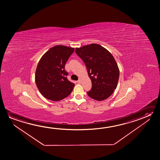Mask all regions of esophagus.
<instances>
[{
    "label": "esophagus",
    "instance_id": "esophagus-1",
    "mask_svg": "<svg viewBox=\"0 0 160 160\" xmlns=\"http://www.w3.org/2000/svg\"><path fill=\"white\" fill-rule=\"evenodd\" d=\"M81 78H79V79L78 80V81H77V82H78V83H81Z\"/></svg>",
    "mask_w": 160,
    "mask_h": 160
}]
</instances>
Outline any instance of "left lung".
Instances as JSON below:
<instances>
[{
  "label": "left lung",
  "instance_id": "1",
  "mask_svg": "<svg viewBox=\"0 0 160 160\" xmlns=\"http://www.w3.org/2000/svg\"><path fill=\"white\" fill-rule=\"evenodd\" d=\"M77 54L83 61L92 88L87 94L92 99L103 101L108 98L117 88L119 70L113 56L98 44L76 48Z\"/></svg>",
  "mask_w": 160,
  "mask_h": 160
}]
</instances>
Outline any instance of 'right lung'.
<instances>
[{"label": "right lung", "instance_id": "obj_1", "mask_svg": "<svg viewBox=\"0 0 160 160\" xmlns=\"http://www.w3.org/2000/svg\"><path fill=\"white\" fill-rule=\"evenodd\" d=\"M74 48L58 45L44 54L36 69L35 80L38 90L46 98L53 101L71 94L74 84L67 78L64 67Z\"/></svg>", "mask_w": 160, "mask_h": 160}]
</instances>
